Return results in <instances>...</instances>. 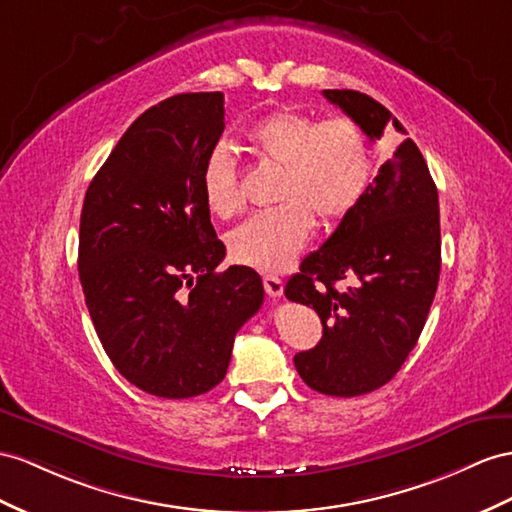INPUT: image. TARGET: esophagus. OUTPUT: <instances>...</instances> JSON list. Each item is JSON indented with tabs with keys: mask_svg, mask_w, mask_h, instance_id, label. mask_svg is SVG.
<instances>
[{
	"mask_svg": "<svg viewBox=\"0 0 512 512\" xmlns=\"http://www.w3.org/2000/svg\"><path fill=\"white\" fill-rule=\"evenodd\" d=\"M264 290L270 298H279L283 294V281L279 277H264Z\"/></svg>",
	"mask_w": 512,
	"mask_h": 512,
	"instance_id": "obj_1",
	"label": "esophagus"
}]
</instances>
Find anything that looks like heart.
<instances>
[{
	"label": "heart",
	"mask_w": 512,
	"mask_h": 512,
	"mask_svg": "<svg viewBox=\"0 0 512 512\" xmlns=\"http://www.w3.org/2000/svg\"><path fill=\"white\" fill-rule=\"evenodd\" d=\"M248 142L270 166L283 170L272 212L248 218L229 233V255L242 266L281 272L294 264L316 225L337 222L355 209L372 179V151L363 129L346 116L316 121L292 108L268 114L248 129ZM209 212H242L238 168L225 144L209 151L201 173Z\"/></svg>",
	"instance_id": "b5f03b06"
}]
</instances>
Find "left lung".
<instances>
[{
  "instance_id": "obj_1",
  "label": "left lung",
  "mask_w": 512,
  "mask_h": 512,
  "mask_svg": "<svg viewBox=\"0 0 512 512\" xmlns=\"http://www.w3.org/2000/svg\"><path fill=\"white\" fill-rule=\"evenodd\" d=\"M370 140L391 112L357 90H322ZM441 272L439 194L424 155L406 138L318 251L287 281L285 296L316 309L322 339L298 352L300 378L324 396H363L389 383L415 348ZM337 280L351 285L339 293Z\"/></svg>"
}]
</instances>
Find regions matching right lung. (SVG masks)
I'll return each mask as SVG.
<instances>
[{"label":"right lung","mask_w":512,"mask_h":512,"mask_svg":"<svg viewBox=\"0 0 512 512\" xmlns=\"http://www.w3.org/2000/svg\"><path fill=\"white\" fill-rule=\"evenodd\" d=\"M225 129V95L164 99L129 125L90 181L80 281L101 346L131 385L194 398L227 374L233 339L264 303L259 274L216 272L201 173Z\"/></svg>","instance_id":"right-lung-1"}]
</instances>
